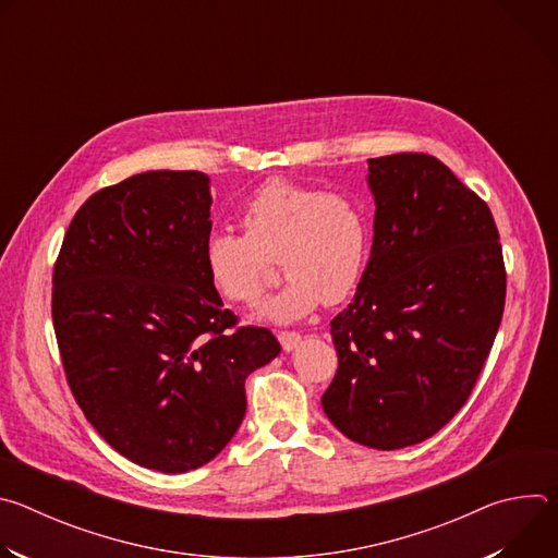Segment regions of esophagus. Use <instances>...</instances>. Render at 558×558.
I'll list each match as a JSON object with an SVG mask.
<instances>
[{
    "label": "esophagus",
    "instance_id": "esophagus-1",
    "mask_svg": "<svg viewBox=\"0 0 558 558\" xmlns=\"http://www.w3.org/2000/svg\"><path fill=\"white\" fill-rule=\"evenodd\" d=\"M278 340H280V344H282V351L291 353V351L302 342V336L295 333V331H280V333H278Z\"/></svg>",
    "mask_w": 558,
    "mask_h": 558
}]
</instances>
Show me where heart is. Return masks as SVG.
<instances>
[{
	"label": "heart",
	"mask_w": 558,
	"mask_h": 558,
	"mask_svg": "<svg viewBox=\"0 0 558 558\" xmlns=\"http://www.w3.org/2000/svg\"><path fill=\"white\" fill-rule=\"evenodd\" d=\"M245 235L214 229L203 243V269L214 293L231 304H254L278 258L284 284L256 317L291 325L323 304L347 300L368 260V220L349 196L271 179L238 209Z\"/></svg>",
	"instance_id": "b5f03b06"
}]
</instances>
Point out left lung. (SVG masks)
I'll list each match as a JSON object with an SVG mask.
<instances>
[{
	"instance_id": "obj_1",
	"label": "left lung",
	"mask_w": 558,
	"mask_h": 558,
	"mask_svg": "<svg viewBox=\"0 0 558 558\" xmlns=\"http://www.w3.org/2000/svg\"><path fill=\"white\" fill-rule=\"evenodd\" d=\"M373 247L331 320V424L377 450L420 444L465 404L501 325L506 267L488 205L428 154L368 158Z\"/></svg>"
}]
</instances>
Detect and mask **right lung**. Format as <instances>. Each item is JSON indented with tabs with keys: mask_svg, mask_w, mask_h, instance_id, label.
Segmentation results:
<instances>
[{
	"mask_svg": "<svg viewBox=\"0 0 558 558\" xmlns=\"http://www.w3.org/2000/svg\"><path fill=\"white\" fill-rule=\"evenodd\" d=\"M209 177L149 170L93 194L65 231L52 325L76 404L125 459L166 474L211 461L241 426L245 379L280 344L235 327L209 287Z\"/></svg>",
	"mask_w": 558,
	"mask_h": 558,
	"instance_id": "1",
	"label": "right lung"
}]
</instances>
